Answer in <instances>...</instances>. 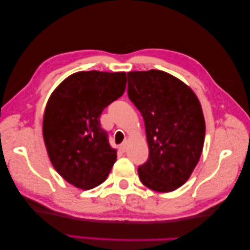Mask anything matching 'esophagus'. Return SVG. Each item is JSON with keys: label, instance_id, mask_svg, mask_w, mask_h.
Listing matches in <instances>:
<instances>
[{"label": "esophagus", "instance_id": "esophagus-1", "mask_svg": "<svg viewBox=\"0 0 250 250\" xmlns=\"http://www.w3.org/2000/svg\"><path fill=\"white\" fill-rule=\"evenodd\" d=\"M127 145H128V143H127V142H124V143H123V144L120 146L121 150H123V152H125V150L127 149Z\"/></svg>", "mask_w": 250, "mask_h": 250}]
</instances>
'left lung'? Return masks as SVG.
Here are the masks:
<instances>
[{"mask_svg": "<svg viewBox=\"0 0 250 250\" xmlns=\"http://www.w3.org/2000/svg\"><path fill=\"white\" fill-rule=\"evenodd\" d=\"M127 81L149 148L138 176L150 189L169 193L188 181L202 155L206 130L202 105L193 89L166 72H128Z\"/></svg>", "mask_w": 250, "mask_h": 250, "instance_id": "left-lung-1", "label": "left lung"}]
</instances>
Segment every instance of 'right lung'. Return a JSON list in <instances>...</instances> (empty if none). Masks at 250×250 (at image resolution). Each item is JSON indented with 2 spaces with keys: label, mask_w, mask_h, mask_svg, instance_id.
Masks as SVG:
<instances>
[{
  "label": "right lung",
  "mask_w": 250,
  "mask_h": 250,
  "mask_svg": "<svg viewBox=\"0 0 250 250\" xmlns=\"http://www.w3.org/2000/svg\"><path fill=\"white\" fill-rule=\"evenodd\" d=\"M126 88L125 72H77L48 98L43 138L53 167L67 183L92 189L107 178L116 162L100 117Z\"/></svg>",
  "instance_id": "obj_1"
}]
</instances>
